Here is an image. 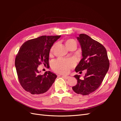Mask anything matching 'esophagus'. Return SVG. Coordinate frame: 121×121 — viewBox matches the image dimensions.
I'll return each instance as SVG.
<instances>
[{
	"instance_id": "obj_1",
	"label": "esophagus",
	"mask_w": 121,
	"mask_h": 121,
	"mask_svg": "<svg viewBox=\"0 0 121 121\" xmlns=\"http://www.w3.org/2000/svg\"><path fill=\"white\" fill-rule=\"evenodd\" d=\"M62 77L63 78H65V79H69V78H70V77L69 76H65V75H63V76H62Z\"/></svg>"
}]
</instances>
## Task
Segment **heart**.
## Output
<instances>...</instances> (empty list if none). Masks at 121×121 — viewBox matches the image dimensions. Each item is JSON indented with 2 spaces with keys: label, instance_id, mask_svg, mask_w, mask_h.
<instances>
[{
  "label": "heart",
  "instance_id": "heart-1",
  "mask_svg": "<svg viewBox=\"0 0 121 121\" xmlns=\"http://www.w3.org/2000/svg\"><path fill=\"white\" fill-rule=\"evenodd\" d=\"M65 44L66 47L69 49L73 46H76V43L74 40L70 39L65 41ZM56 47V44L51 47L50 53H52ZM75 65V62L72 60H65V59H58V60L53 62L52 65L53 70L56 72L62 74H66L68 73L70 69L73 68Z\"/></svg>",
  "mask_w": 121,
  "mask_h": 121
}]
</instances>
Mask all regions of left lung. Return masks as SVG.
Segmentation results:
<instances>
[{
    "instance_id": "left-lung-1",
    "label": "left lung",
    "mask_w": 121,
    "mask_h": 121,
    "mask_svg": "<svg viewBox=\"0 0 121 121\" xmlns=\"http://www.w3.org/2000/svg\"><path fill=\"white\" fill-rule=\"evenodd\" d=\"M77 39L81 47L82 59L75 70L78 72L86 70L87 72L83 80L79 78V75H74L78 82L72 89L76 94L87 95L101 84L109 70V61L106 48L99 42L84 34L77 37Z\"/></svg>"
}]
</instances>
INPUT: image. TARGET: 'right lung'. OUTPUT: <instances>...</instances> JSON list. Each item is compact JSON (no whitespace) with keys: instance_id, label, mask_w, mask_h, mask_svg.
Instances as JSON below:
<instances>
[{"instance_id":"1","label":"right lung","mask_w":121,"mask_h":121,"mask_svg":"<svg viewBox=\"0 0 121 121\" xmlns=\"http://www.w3.org/2000/svg\"><path fill=\"white\" fill-rule=\"evenodd\" d=\"M61 37L42 36L27 40L20 47L15 60L20 84L25 91L33 95L47 91L57 76L50 71L40 74L38 67L41 63L49 65V56L53 43Z\"/></svg>"}]
</instances>
